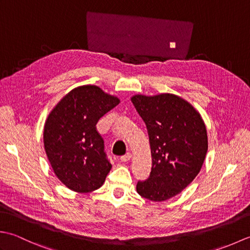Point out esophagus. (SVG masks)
Wrapping results in <instances>:
<instances>
[{"label": "esophagus", "instance_id": "obj_1", "mask_svg": "<svg viewBox=\"0 0 250 250\" xmlns=\"http://www.w3.org/2000/svg\"><path fill=\"white\" fill-rule=\"evenodd\" d=\"M131 153L130 152H126L125 155H124V156H121L119 159H120V161L121 162H126V161H129L130 159H131Z\"/></svg>", "mask_w": 250, "mask_h": 250}]
</instances>
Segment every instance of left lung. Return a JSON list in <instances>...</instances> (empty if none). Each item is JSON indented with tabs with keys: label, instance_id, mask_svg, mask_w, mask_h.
<instances>
[{
	"label": "left lung",
	"instance_id": "left-lung-1",
	"mask_svg": "<svg viewBox=\"0 0 250 250\" xmlns=\"http://www.w3.org/2000/svg\"><path fill=\"white\" fill-rule=\"evenodd\" d=\"M131 100L146 125L152 161L149 177L137 182L136 191L150 201H166L199 174L208 147L205 125L187 101L174 94Z\"/></svg>",
	"mask_w": 250,
	"mask_h": 250
}]
</instances>
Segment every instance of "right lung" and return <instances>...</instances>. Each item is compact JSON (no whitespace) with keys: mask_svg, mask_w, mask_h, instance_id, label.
I'll return each instance as SVG.
<instances>
[{"mask_svg":"<svg viewBox=\"0 0 250 250\" xmlns=\"http://www.w3.org/2000/svg\"><path fill=\"white\" fill-rule=\"evenodd\" d=\"M118 104V99L97 86H82L68 92L49 114L45 150L57 177L67 188L90 192L105 182L111 164L97 124Z\"/></svg>","mask_w":250,"mask_h":250,"instance_id":"add662e5","label":"right lung"}]
</instances>
